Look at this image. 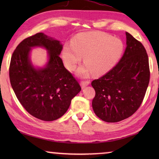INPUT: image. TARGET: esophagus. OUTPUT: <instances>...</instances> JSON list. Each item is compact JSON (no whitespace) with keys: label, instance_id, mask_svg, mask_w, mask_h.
<instances>
[{"label":"esophagus","instance_id":"34e87169","mask_svg":"<svg viewBox=\"0 0 159 159\" xmlns=\"http://www.w3.org/2000/svg\"><path fill=\"white\" fill-rule=\"evenodd\" d=\"M89 84H90L89 80H82V81L80 82V85H81L82 88H84Z\"/></svg>","mask_w":159,"mask_h":159}]
</instances>
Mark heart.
<instances>
[{
	"instance_id": "heart-1",
	"label": "heart",
	"mask_w": 159,
	"mask_h": 159,
	"mask_svg": "<svg viewBox=\"0 0 159 159\" xmlns=\"http://www.w3.org/2000/svg\"><path fill=\"white\" fill-rule=\"evenodd\" d=\"M124 45L121 40L110 35L90 32L80 34L72 44L64 45L62 57L67 69H76L83 57L85 64L78 69L80 77L86 78L93 72L102 75L111 70L122 57Z\"/></svg>"
}]
</instances>
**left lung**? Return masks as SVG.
I'll list each match as a JSON object with an SVG mask.
<instances>
[{
  "label": "left lung",
  "instance_id": "8db88e82",
  "mask_svg": "<svg viewBox=\"0 0 159 159\" xmlns=\"http://www.w3.org/2000/svg\"><path fill=\"white\" fill-rule=\"evenodd\" d=\"M125 52L116 65L91 85L95 90L92 105L105 122L131 116L140 107L149 83V58L140 42L126 32Z\"/></svg>",
  "mask_w": 159,
  "mask_h": 159
}]
</instances>
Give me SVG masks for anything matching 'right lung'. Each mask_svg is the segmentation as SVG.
<instances>
[{"label":"right lung","instance_id":"right-lung-1","mask_svg":"<svg viewBox=\"0 0 159 159\" xmlns=\"http://www.w3.org/2000/svg\"><path fill=\"white\" fill-rule=\"evenodd\" d=\"M34 47L48 51L49 60L44 68L36 69L30 63L29 53ZM62 48L60 41L38 33L24 39L10 60V80L18 100L31 116L45 121L62 116L81 90L60 57Z\"/></svg>","mask_w":159,"mask_h":159}]
</instances>
